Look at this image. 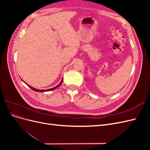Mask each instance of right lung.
I'll use <instances>...</instances> for the list:
<instances>
[{
	"label": "right lung",
	"instance_id": "obj_1",
	"mask_svg": "<svg viewBox=\"0 0 150 150\" xmlns=\"http://www.w3.org/2000/svg\"><path fill=\"white\" fill-rule=\"evenodd\" d=\"M62 81H63V79H62V80H61V83L59 84L57 86H55V87L54 88H51V89H46V90H45V89H35V88H33L32 87V86H29V84H27L26 83H25L27 85H28L29 87L30 88V89H32L33 90H34V91H36V92H40V93H42V92H46V91H52V90H54V89H56L57 88H58L59 86L61 84H62Z\"/></svg>",
	"mask_w": 150,
	"mask_h": 150
}]
</instances>
